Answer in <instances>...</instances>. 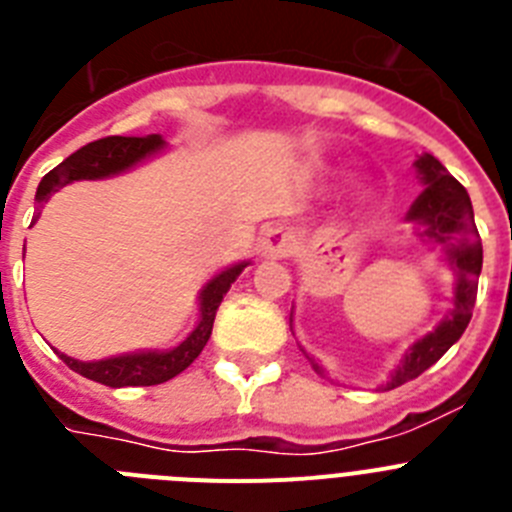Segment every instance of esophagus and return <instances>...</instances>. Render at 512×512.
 <instances>
[{
    "label": "esophagus",
    "instance_id": "esophagus-1",
    "mask_svg": "<svg viewBox=\"0 0 512 512\" xmlns=\"http://www.w3.org/2000/svg\"><path fill=\"white\" fill-rule=\"evenodd\" d=\"M292 246H295V243H292L289 230L279 228V225L264 230V235L259 238V253L264 259H284V256L292 253Z\"/></svg>",
    "mask_w": 512,
    "mask_h": 512
}]
</instances>
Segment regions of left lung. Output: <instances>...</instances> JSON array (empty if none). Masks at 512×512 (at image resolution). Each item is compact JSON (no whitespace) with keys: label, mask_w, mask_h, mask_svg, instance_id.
<instances>
[{"label":"left lung","mask_w":512,"mask_h":512,"mask_svg":"<svg viewBox=\"0 0 512 512\" xmlns=\"http://www.w3.org/2000/svg\"><path fill=\"white\" fill-rule=\"evenodd\" d=\"M415 174L423 184V192L410 205L405 223L413 225L418 241L436 246L443 253V261L454 271V305L431 333L410 343L400 364L395 366V372L379 390H395L400 384L420 377L428 366L436 364L459 341L472 320L479 271H482V241H479L477 225H474L467 189L461 187L446 171V166L431 153L418 156ZM310 364L315 372L325 374L323 366L312 359Z\"/></svg>","instance_id":"1"}]
</instances>
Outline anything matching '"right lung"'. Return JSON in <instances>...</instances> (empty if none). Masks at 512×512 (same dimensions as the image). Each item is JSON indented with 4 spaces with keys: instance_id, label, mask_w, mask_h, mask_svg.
I'll return each instance as SVG.
<instances>
[{
    "instance_id": "right-lung-1",
    "label": "right lung",
    "mask_w": 512,
    "mask_h": 512,
    "mask_svg": "<svg viewBox=\"0 0 512 512\" xmlns=\"http://www.w3.org/2000/svg\"><path fill=\"white\" fill-rule=\"evenodd\" d=\"M166 148V140L158 133L146 135V138H122V135H110V138L94 140L89 146L79 148L71 153L66 161L56 166L53 171L40 179L38 192H35V202L43 205L53 192L71 182H81V179H107V176L125 174V171L135 169L138 164L148 161V158L158 156ZM38 217V215H35ZM251 261H238V264L228 266L220 274L210 279L205 287L200 289L197 297V307H200V318L194 330L184 338L182 343H176L174 348L158 351V348H146V351H133V354L110 356V359L99 361H79L74 356H66L58 351L66 366H71L76 374L92 379V382L107 384V387H151V384H161L174 379L176 374H182L197 356L202 354V348L207 346L212 333V323H215V312L223 302L225 292L230 284L241 277V271Z\"/></svg>"
}]
</instances>
